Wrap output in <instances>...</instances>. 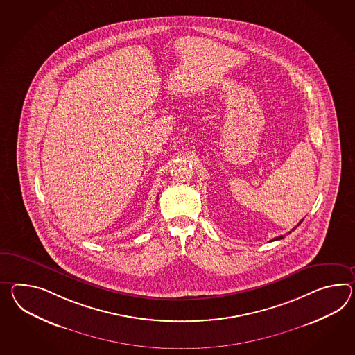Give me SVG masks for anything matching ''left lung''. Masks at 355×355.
I'll return each instance as SVG.
<instances>
[{
  "label": "left lung",
  "mask_w": 355,
  "mask_h": 355,
  "mask_svg": "<svg viewBox=\"0 0 355 355\" xmlns=\"http://www.w3.org/2000/svg\"><path fill=\"white\" fill-rule=\"evenodd\" d=\"M302 222H303V220H300V222H299V225H300ZM297 225H296V227H297ZM296 227H295V228H296ZM295 228H293V231H294ZM288 234H290V232H288ZM281 239H284V236H278V237H276V239H273V241H276V240H281Z\"/></svg>",
  "instance_id": "1"
}]
</instances>
